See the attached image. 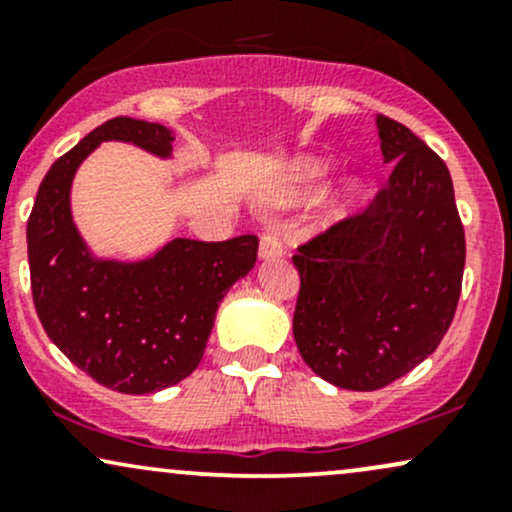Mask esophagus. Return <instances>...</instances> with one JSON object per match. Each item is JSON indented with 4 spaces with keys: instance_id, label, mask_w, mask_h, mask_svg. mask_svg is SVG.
Here are the masks:
<instances>
[{
    "instance_id": "esophagus-1",
    "label": "esophagus",
    "mask_w": 512,
    "mask_h": 512,
    "mask_svg": "<svg viewBox=\"0 0 512 512\" xmlns=\"http://www.w3.org/2000/svg\"><path fill=\"white\" fill-rule=\"evenodd\" d=\"M281 252H284V238H281V228L274 226V223H269V226L264 228V233L260 238V257H262V260H274V257H279Z\"/></svg>"
}]
</instances>
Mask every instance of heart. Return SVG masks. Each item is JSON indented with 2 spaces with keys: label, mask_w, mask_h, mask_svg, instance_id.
<instances>
[{
  "label": "heart",
  "mask_w": 512,
  "mask_h": 512,
  "mask_svg": "<svg viewBox=\"0 0 512 512\" xmlns=\"http://www.w3.org/2000/svg\"><path fill=\"white\" fill-rule=\"evenodd\" d=\"M301 175H305L308 180H315V178H320V170H317V166H310V163H305Z\"/></svg>",
  "instance_id": "1"
}]
</instances>
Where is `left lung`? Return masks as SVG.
I'll list each match as a JSON object with an SVG mask.
<instances>
[{"instance_id": "left-lung-1", "label": "left lung", "mask_w": 512, "mask_h": 512, "mask_svg": "<svg viewBox=\"0 0 512 512\" xmlns=\"http://www.w3.org/2000/svg\"><path fill=\"white\" fill-rule=\"evenodd\" d=\"M378 134L390 178L293 255L298 351L322 380L358 392L395 383L438 349L467 255L443 158L392 117L378 115Z\"/></svg>"}]
</instances>
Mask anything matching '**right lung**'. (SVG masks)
<instances>
[{
	"instance_id": "obj_1",
	"label": "right lung",
	"mask_w": 512,
	"mask_h": 512,
	"mask_svg": "<svg viewBox=\"0 0 512 512\" xmlns=\"http://www.w3.org/2000/svg\"><path fill=\"white\" fill-rule=\"evenodd\" d=\"M168 156L173 129L113 117L52 163L28 216V267L43 330L76 368L125 395H149L199 366L226 291L255 267L257 236L175 238L144 262L93 260L69 211L79 163L101 142Z\"/></svg>"
}]
</instances>
